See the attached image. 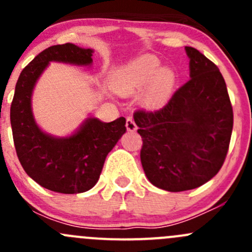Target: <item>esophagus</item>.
<instances>
[{"instance_id":"34e87169","label":"esophagus","mask_w":252,"mask_h":252,"mask_svg":"<svg viewBox=\"0 0 252 252\" xmlns=\"http://www.w3.org/2000/svg\"><path fill=\"white\" fill-rule=\"evenodd\" d=\"M126 129H128L129 131H135L136 129H138V126H136L135 122H134V118L133 117H126Z\"/></svg>"}]
</instances>
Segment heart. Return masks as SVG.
Here are the masks:
<instances>
[{
  "instance_id": "obj_1",
  "label": "heart",
  "mask_w": 252,
  "mask_h": 252,
  "mask_svg": "<svg viewBox=\"0 0 252 252\" xmlns=\"http://www.w3.org/2000/svg\"><path fill=\"white\" fill-rule=\"evenodd\" d=\"M161 68V63L155 56L147 55L130 63L118 74V89L122 94L134 93L149 85L152 81L151 90L147 96V103L157 106L164 101L174 83V74L168 68Z\"/></svg>"
}]
</instances>
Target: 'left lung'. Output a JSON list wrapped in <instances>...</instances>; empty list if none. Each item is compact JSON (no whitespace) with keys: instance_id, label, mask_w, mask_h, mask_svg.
<instances>
[{"instance_id":"8db88e82","label":"left lung","mask_w":252,"mask_h":252,"mask_svg":"<svg viewBox=\"0 0 252 252\" xmlns=\"http://www.w3.org/2000/svg\"><path fill=\"white\" fill-rule=\"evenodd\" d=\"M190 79L156 111L136 110L140 159L147 179L178 192L201 187L222 168L233 130V107L217 65L194 47Z\"/></svg>"}]
</instances>
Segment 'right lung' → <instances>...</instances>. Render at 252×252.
<instances>
[{
  "instance_id": "right-lung-1",
  "label": "right lung",
  "mask_w": 252,
  "mask_h": 252,
  "mask_svg": "<svg viewBox=\"0 0 252 252\" xmlns=\"http://www.w3.org/2000/svg\"><path fill=\"white\" fill-rule=\"evenodd\" d=\"M93 50L73 44L40 52L18 78L11 105V126L17 156L32 179L51 191L79 194L97 183L108 152L126 131V118L111 123L90 118L69 138L57 139L39 129L32 113V91L48 62L90 64Z\"/></svg>"
}]
</instances>
